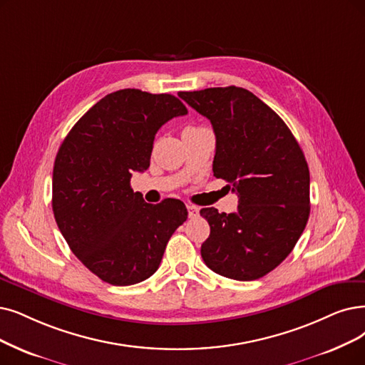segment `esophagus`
<instances>
[{"mask_svg":"<svg viewBox=\"0 0 365 365\" xmlns=\"http://www.w3.org/2000/svg\"><path fill=\"white\" fill-rule=\"evenodd\" d=\"M187 211H188V217L190 218L199 215V208L196 205H193V203H187Z\"/></svg>","mask_w":365,"mask_h":365,"instance_id":"obj_1","label":"esophagus"}]
</instances>
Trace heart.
I'll list each match as a JSON object with an SVG mask.
<instances>
[{"instance_id": "1", "label": "heart", "mask_w": 365, "mask_h": 365, "mask_svg": "<svg viewBox=\"0 0 365 365\" xmlns=\"http://www.w3.org/2000/svg\"><path fill=\"white\" fill-rule=\"evenodd\" d=\"M187 128H195V127H185V128H184V130H187Z\"/></svg>"}]
</instances>
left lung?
Masks as SVG:
<instances>
[{"label":"left lung","instance_id":"8db88e82","mask_svg":"<svg viewBox=\"0 0 365 365\" xmlns=\"http://www.w3.org/2000/svg\"><path fill=\"white\" fill-rule=\"evenodd\" d=\"M178 96L211 121L214 177L238 195L235 212L200 210L211 229L202 259L227 279L257 280L289 256L307 225V160L284 121L249 90L232 85Z\"/></svg>","mask_w":365,"mask_h":365}]
</instances>
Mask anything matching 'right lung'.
I'll return each instance as SVG.
<instances>
[{
	"label": "right lung",
	"instance_id": "right-lung-1",
	"mask_svg": "<svg viewBox=\"0 0 365 365\" xmlns=\"http://www.w3.org/2000/svg\"><path fill=\"white\" fill-rule=\"evenodd\" d=\"M185 113L172 94L120 90L97 101L58 150L55 222L70 250L100 280L113 286L147 280L187 220L180 199L153 205L130 187L133 172L150 168L158 128Z\"/></svg>",
	"mask_w": 365,
	"mask_h": 365
}]
</instances>
